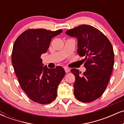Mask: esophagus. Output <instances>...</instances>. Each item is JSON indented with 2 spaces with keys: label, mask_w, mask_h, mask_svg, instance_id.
I'll return each instance as SVG.
<instances>
[{
  "label": "esophagus",
  "mask_w": 124,
  "mask_h": 124,
  "mask_svg": "<svg viewBox=\"0 0 124 124\" xmlns=\"http://www.w3.org/2000/svg\"><path fill=\"white\" fill-rule=\"evenodd\" d=\"M64 69H65V72H66V73H68V72H69V71H70V69L68 68H67V67H65V68H64Z\"/></svg>",
  "instance_id": "obj_1"
}]
</instances>
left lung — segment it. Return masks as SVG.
<instances>
[{"label": "left lung", "instance_id": "1", "mask_svg": "<svg viewBox=\"0 0 124 124\" xmlns=\"http://www.w3.org/2000/svg\"><path fill=\"white\" fill-rule=\"evenodd\" d=\"M66 34L78 39L77 52L85 56L83 74L71 69L75 76L74 95L80 101L92 102L102 96L108 84L114 63L113 48L106 35L91 25H79Z\"/></svg>", "mask_w": 124, "mask_h": 124}]
</instances>
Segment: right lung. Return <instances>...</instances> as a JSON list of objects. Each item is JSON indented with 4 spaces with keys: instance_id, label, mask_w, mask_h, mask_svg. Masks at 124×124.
Returning a JSON list of instances; mask_svg holds the SVG:
<instances>
[{
    "instance_id": "1",
    "label": "right lung",
    "mask_w": 124,
    "mask_h": 124,
    "mask_svg": "<svg viewBox=\"0 0 124 124\" xmlns=\"http://www.w3.org/2000/svg\"><path fill=\"white\" fill-rule=\"evenodd\" d=\"M62 32V30H27L18 37L13 47L12 64L21 89L31 100L41 104L56 99L58 87L65 76L62 67H44L41 58L51 39Z\"/></svg>"
}]
</instances>
